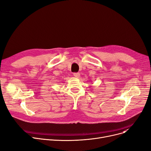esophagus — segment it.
Returning a JSON list of instances; mask_svg holds the SVG:
<instances>
[{
    "mask_svg": "<svg viewBox=\"0 0 151 151\" xmlns=\"http://www.w3.org/2000/svg\"><path fill=\"white\" fill-rule=\"evenodd\" d=\"M73 76L75 77H76V78H78V77L80 76V74L79 73H73Z\"/></svg>",
    "mask_w": 151,
    "mask_h": 151,
    "instance_id": "esophagus-1",
    "label": "esophagus"
}]
</instances>
